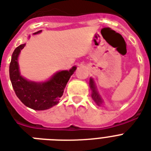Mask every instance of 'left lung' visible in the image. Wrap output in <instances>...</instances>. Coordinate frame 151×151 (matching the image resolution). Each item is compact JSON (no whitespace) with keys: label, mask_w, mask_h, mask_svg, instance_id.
Wrapping results in <instances>:
<instances>
[{"label":"left lung","mask_w":151,"mask_h":151,"mask_svg":"<svg viewBox=\"0 0 151 151\" xmlns=\"http://www.w3.org/2000/svg\"><path fill=\"white\" fill-rule=\"evenodd\" d=\"M89 86L91 90H92V99L95 101V103H96L97 105L101 106L102 104H103V99H102V97L100 96V95L99 94V92L97 91V88H96V84H95V81L92 78H90Z\"/></svg>","instance_id":"1"}]
</instances>
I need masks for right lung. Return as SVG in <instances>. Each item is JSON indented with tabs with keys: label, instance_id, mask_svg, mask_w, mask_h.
<instances>
[{
	"label": "right lung",
	"instance_id": "right-lung-1",
	"mask_svg": "<svg viewBox=\"0 0 151 151\" xmlns=\"http://www.w3.org/2000/svg\"><path fill=\"white\" fill-rule=\"evenodd\" d=\"M42 30L34 33L37 34ZM26 44L20 45L15 48L12 55L9 76L15 94L25 106L35 110H45L59 103L64 88L77 66L70 70H61L52 75L49 80L44 82H36L24 78L20 74L18 58Z\"/></svg>",
	"mask_w": 151,
	"mask_h": 151
}]
</instances>
